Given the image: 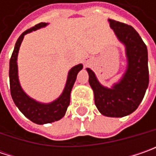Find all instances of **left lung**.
Returning a JSON list of instances; mask_svg holds the SVG:
<instances>
[{
    "label": "left lung",
    "mask_w": 156,
    "mask_h": 156,
    "mask_svg": "<svg viewBox=\"0 0 156 156\" xmlns=\"http://www.w3.org/2000/svg\"><path fill=\"white\" fill-rule=\"evenodd\" d=\"M110 27L125 46L128 66L119 82L111 88L102 86L93 71L87 69L88 81L94 95V103L105 116L123 117L132 114L143 99L148 86L147 46L135 28L108 19Z\"/></svg>",
    "instance_id": "8db88e82"
}]
</instances>
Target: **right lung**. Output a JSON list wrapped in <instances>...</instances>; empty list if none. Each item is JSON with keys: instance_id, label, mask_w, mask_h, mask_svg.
I'll return each mask as SVG.
<instances>
[{"instance_id": "right-lung-1", "label": "right lung", "mask_w": 156, "mask_h": 156, "mask_svg": "<svg viewBox=\"0 0 156 156\" xmlns=\"http://www.w3.org/2000/svg\"><path fill=\"white\" fill-rule=\"evenodd\" d=\"M48 25L46 22H41L21 34L18 38L13 51L12 56L9 62V82H10V92L13 101L19 108V110L29 119L31 122L36 124H46L59 121L65 114L70 102V93L76 80L77 74L81 71L83 66L78 64L69 70L67 82L64 87L62 94L59 98L50 103H41L35 100L30 98L21 88L19 78H18V66H17V56L24 35L31 33L41 27H44Z\"/></svg>"}]
</instances>
